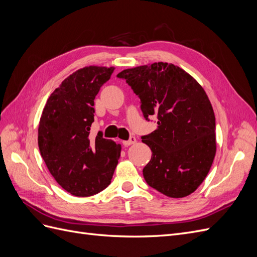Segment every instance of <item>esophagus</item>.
I'll use <instances>...</instances> for the list:
<instances>
[{
	"instance_id": "1",
	"label": "esophagus",
	"mask_w": 257,
	"mask_h": 257,
	"mask_svg": "<svg viewBox=\"0 0 257 257\" xmlns=\"http://www.w3.org/2000/svg\"><path fill=\"white\" fill-rule=\"evenodd\" d=\"M136 143V138L134 137V136H132L128 141H126V142H123V145L125 146V147H128V146H131V145H134Z\"/></svg>"
}]
</instances>
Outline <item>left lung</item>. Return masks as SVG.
<instances>
[{
  "mask_svg": "<svg viewBox=\"0 0 257 257\" xmlns=\"http://www.w3.org/2000/svg\"><path fill=\"white\" fill-rule=\"evenodd\" d=\"M116 76L141 99L145 118H158L157 130L142 137L152 151L143 170L146 182L168 197L190 195L205 180L216 152L215 116L205 90L182 68L164 62Z\"/></svg>",
  "mask_w": 257,
  "mask_h": 257,
  "instance_id": "8db88e82",
  "label": "left lung"
}]
</instances>
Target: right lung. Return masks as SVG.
I'll return each mask as SVG.
<instances>
[{"mask_svg":"<svg viewBox=\"0 0 257 257\" xmlns=\"http://www.w3.org/2000/svg\"><path fill=\"white\" fill-rule=\"evenodd\" d=\"M114 67L85 66L65 78L47 99L38 147L52 177L74 196L88 197L110 184L121 145L98 132L90 137L94 98Z\"/></svg>","mask_w":257,"mask_h":257,"instance_id":"obj_1","label":"right lung"}]
</instances>
